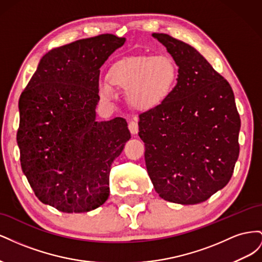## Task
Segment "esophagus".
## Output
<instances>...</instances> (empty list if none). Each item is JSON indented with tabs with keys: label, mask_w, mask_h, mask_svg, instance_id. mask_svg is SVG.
Listing matches in <instances>:
<instances>
[{
	"label": "esophagus",
	"mask_w": 262,
	"mask_h": 262,
	"mask_svg": "<svg viewBox=\"0 0 262 262\" xmlns=\"http://www.w3.org/2000/svg\"><path fill=\"white\" fill-rule=\"evenodd\" d=\"M129 130L132 134H137L139 132V124L137 120H131L129 122Z\"/></svg>",
	"instance_id": "34e87169"
}]
</instances>
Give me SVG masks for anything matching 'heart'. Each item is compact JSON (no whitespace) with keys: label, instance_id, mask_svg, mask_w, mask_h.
Wrapping results in <instances>:
<instances>
[{"label":"heart","instance_id":"obj_1","mask_svg":"<svg viewBox=\"0 0 262 262\" xmlns=\"http://www.w3.org/2000/svg\"><path fill=\"white\" fill-rule=\"evenodd\" d=\"M178 75L176 63L169 55H134L115 62L108 80H100L97 92L101 99L116 98L114 86L126 91L128 99L139 108L156 106L168 96Z\"/></svg>","mask_w":262,"mask_h":262}]
</instances>
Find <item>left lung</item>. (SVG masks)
Masks as SVG:
<instances>
[{
	"mask_svg": "<svg viewBox=\"0 0 262 262\" xmlns=\"http://www.w3.org/2000/svg\"><path fill=\"white\" fill-rule=\"evenodd\" d=\"M152 36L175 60L178 78L160 105L139 115L147 173L162 199L201 203L228 184L239 155L234 93L193 47Z\"/></svg>",
	"mask_w": 262,
	"mask_h": 262,
	"instance_id": "8db88e82",
	"label": "left lung"
}]
</instances>
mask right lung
Returning a JSON list of instances; mask_svg holds the SVG:
<instances>
[{"mask_svg":"<svg viewBox=\"0 0 262 262\" xmlns=\"http://www.w3.org/2000/svg\"><path fill=\"white\" fill-rule=\"evenodd\" d=\"M125 38L81 39L47 52L21 93L17 144L36 196L64 213L97 209L110 166L131 138L123 118L96 120L100 68Z\"/></svg>","mask_w":262,"mask_h":262,"instance_id":"right-lung-1","label":"right lung"}]
</instances>
